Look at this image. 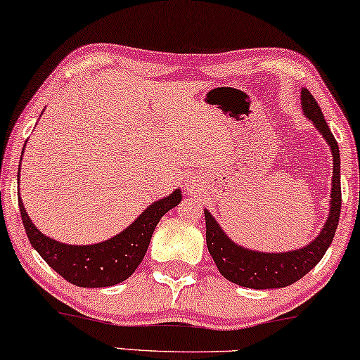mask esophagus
<instances>
[{
	"instance_id": "34e87169",
	"label": "esophagus",
	"mask_w": 360,
	"mask_h": 360,
	"mask_svg": "<svg viewBox=\"0 0 360 360\" xmlns=\"http://www.w3.org/2000/svg\"><path fill=\"white\" fill-rule=\"evenodd\" d=\"M191 184H193V181H186V186H188V188H190Z\"/></svg>"
}]
</instances>
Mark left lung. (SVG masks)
Here are the masks:
<instances>
[{"label":"left lung","mask_w":360,"mask_h":360,"mask_svg":"<svg viewBox=\"0 0 360 360\" xmlns=\"http://www.w3.org/2000/svg\"><path fill=\"white\" fill-rule=\"evenodd\" d=\"M302 110L303 115L313 122L319 134L328 142L333 154V181H331V203L329 214L323 229L311 243L288 252H260L236 244L213 214L205 210L206 219V245L213 257L219 274L229 282L245 288L274 290L288 287L304 277L309 270L316 267L326 250L333 243L334 233L339 224L341 214V157L339 147L329 129L323 111L307 88H302Z\"/></svg>","instance_id":"8db88e82"}]
</instances>
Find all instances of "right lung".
Masks as SVG:
<instances>
[{"label": "right lung", "mask_w": 360, "mask_h": 360, "mask_svg": "<svg viewBox=\"0 0 360 360\" xmlns=\"http://www.w3.org/2000/svg\"><path fill=\"white\" fill-rule=\"evenodd\" d=\"M18 200L24 229L39 255L67 282L83 288H103L124 282L134 274L147 252L155 226L167 211L180 203L181 191L176 188L165 198L154 201L115 238L88 245L63 244L42 234L29 218L21 196Z\"/></svg>", "instance_id": "1"}]
</instances>
